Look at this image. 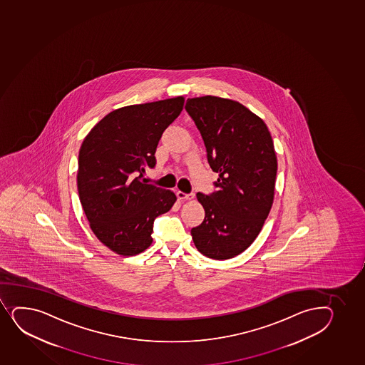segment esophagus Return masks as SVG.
I'll return each mask as SVG.
<instances>
[{
	"mask_svg": "<svg viewBox=\"0 0 365 365\" xmlns=\"http://www.w3.org/2000/svg\"><path fill=\"white\" fill-rule=\"evenodd\" d=\"M177 197L178 199H180V200H192V199H194L195 197V194L194 192H180V190H178V192H176Z\"/></svg>",
	"mask_w": 365,
	"mask_h": 365,
	"instance_id": "34e87169",
	"label": "esophagus"
}]
</instances>
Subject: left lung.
I'll return each instance as SVG.
<instances>
[{"instance_id": "left-lung-1", "label": "left lung", "mask_w": 365, "mask_h": 365, "mask_svg": "<svg viewBox=\"0 0 365 365\" xmlns=\"http://www.w3.org/2000/svg\"><path fill=\"white\" fill-rule=\"evenodd\" d=\"M185 108L218 173L213 192L196 194L205 218L192 227V241L207 258H234L251 246L272 206L277 173L272 138L265 123L239 102L202 96L187 100Z\"/></svg>"}]
</instances>
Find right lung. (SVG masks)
<instances>
[{"label": "right lung", "mask_w": 365, "mask_h": 365, "mask_svg": "<svg viewBox=\"0 0 365 365\" xmlns=\"http://www.w3.org/2000/svg\"><path fill=\"white\" fill-rule=\"evenodd\" d=\"M183 103L168 98L113 110L79 149V200L96 237L118 255L148 248L154 220L176 201L175 192L149 185L143 173L154 169L158 143Z\"/></svg>", "instance_id": "right-lung-1"}]
</instances>
